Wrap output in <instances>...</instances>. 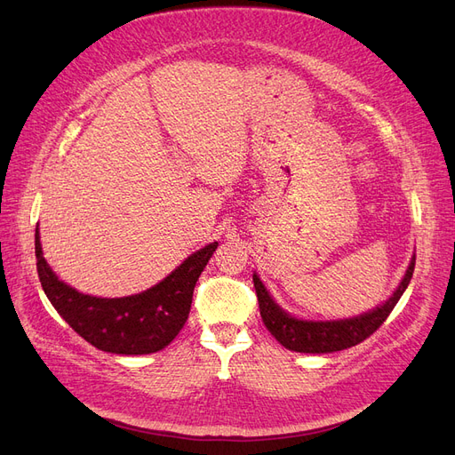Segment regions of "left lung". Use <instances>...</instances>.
<instances>
[{"instance_id":"left-lung-1","label":"left lung","mask_w":455,"mask_h":455,"mask_svg":"<svg viewBox=\"0 0 455 455\" xmlns=\"http://www.w3.org/2000/svg\"><path fill=\"white\" fill-rule=\"evenodd\" d=\"M416 256H412L407 275L394 291V295L383 304L375 307L373 312L343 321H300L293 315L285 314L282 307L270 299L265 285L253 275V287H256L261 319L267 331L275 336L285 349L297 353H334L343 351L353 345H358L370 338L380 324L387 321L397 300L402 299L407 289L412 272H414Z\"/></svg>"}]
</instances>
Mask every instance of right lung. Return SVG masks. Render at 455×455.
I'll list each match as a JSON object with an SVG mask.
<instances>
[{"label":"right lung","instance_id":"right-lung-1","mask_svg":"<svg viewBox=\"0 0 455 455\" xmlns=\"http://www.w3.org/2000/svg\"><path fill=\"white\" fill-rule=\"evenodd\" d=\"M216 246L212 243L192 253L168 278L140 295L97 299L58 280L43 258L39 228L35 231L37 272L48 300L87 343L116 355L156 353L179 334L190 314L196 282Z\"/></svg>","mask_w":455,"mask_h":455}]
</instances>
